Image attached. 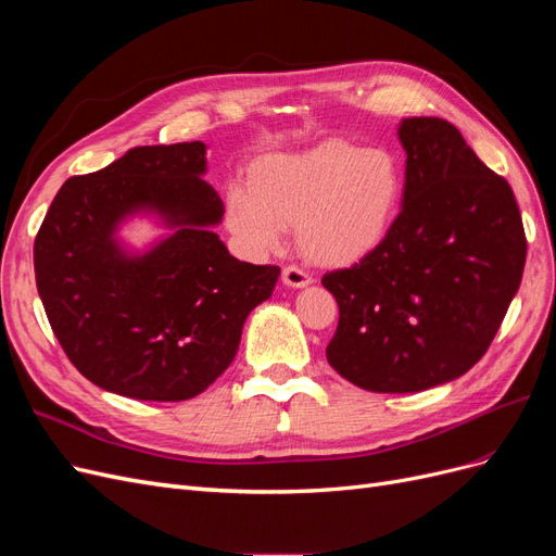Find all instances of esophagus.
I'll list each match as a JSON object with an SVG mask.
<instances>
[{
  "label": "esophagus",
  "mask_w": 556,
  "mask_h": 556,
  "mask_svg": "<svg viewBox=\"0 0 556 556\" xmlns=\"http://www.w3.org/2000/svg\"><path fill=\"white\" fill-rule=\"evenodd\" d=\"M282 282L288 285V288H306V285L313 282V278L304 271V268L299 266H285L282 268Z\"/></svg>",
  "instance_id": "esophagus-1"
}]
</instances>
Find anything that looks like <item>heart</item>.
<instances>
[{
  "instance_id": "heart-1",
  "label": "heart",
  "mask_w": 556,
  "mask_h": 556,
  "mask_svg": "<svg viewBox=\"0 0 556 556\" xmlns=\"http://www.w3.org/2000/svg\"><path fill=\"white\" fill-rule=\"evenodd\" d=\"M248 180L225 192V225L245 255H274L296 227L304 257L331 268L374 255L403 199L396 153L343 139L266 153L252 162Z\"/></svg>"
}]
</instances>
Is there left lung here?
Segmentation results:
<instances>
[{"label":"left lung","instance_id":"8db88e82","mask_svg":"<svg viewBox=\"0 0 556 556\" xmlns=\"http://www.w3.org/2000/svg\"><path fill=\"white\" fill-rule=\"evenodd\" d=\"M401 213L384 243L331 271L341 317L327 359L368 392L408 394L464 376L519 290L527 239L513 188L443 117H406Z\"/></svg>","mask_w":556,"mask_h":556}]
</instances>
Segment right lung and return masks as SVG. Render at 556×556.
I'll return each mask as SVG.
<instances>
[{
	"label": "right lung",
	"mask_w": 556,
	"mask_h": 556,
	"mask_svg": "<svg viewBox=\"0 0 556 556\" xmlns=\"http://www.w3.org/2000/svg\"><path fill=\"white\" fill-rule=\"evenodd\" d=\"M204 174L206 143L139 146L66 180L43 217L35 274L48 323L72 364L106 392L201 394L276 288L278 266L239 262L213 231L225 204ZM134 216L167 231L134 249L119 239Z\"/></svg>",
	"instance_id": "1"
}]
</instances>
